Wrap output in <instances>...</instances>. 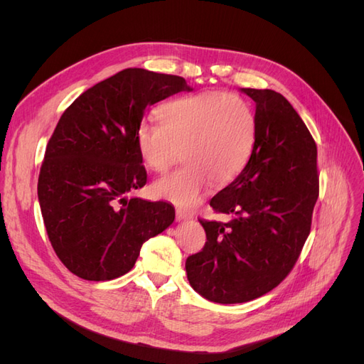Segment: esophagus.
<instances>
[{"label": "esophagus", "instance_id": "34e87169", "mask_svg": "<svg viewBox=\"0 0 364 364\" xmlns=\"http://www.w3.org/2000/svg\"><path fill=\"white\" fill-rule=\"evenodd\" d=\"M176 218L179 220V222H182V220H190L193 218V214L188 213V211H183V209H176Z\"/></svg>", "mask_w": 364, "mask_h": 364}]
</instances>
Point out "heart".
I'll use <instances>...</instances> for the list:
<instances>
[{
	"instance_id": "heart-1",
	"label": "heart",
	"mask_w": 364,
	"mask_h": 364,
	"mask_svg": "<svg viewBox=\"0 0 364 364\" xmlns=\"http://www.w3.org/2000/svg\"><path fill=\"white\" fill-rule=\"evenodd\" d=\"M136 146L147 167L167 171L182 156L185 167L153 185L158 197L194 206L209 183L223 186L245 170L257 139V118L241 97L203 92L161 107V121H141Z\"/></svg>"
}]
</instances>
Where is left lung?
<instances>
[{
  "mask_svg": "<svg viewBox=\"0 0 364 364\" xmlns=\"http://www.w3.org/2000/svg\"><path fill=\"white\" fill-rule=\"evenodd\" d=\"M241 92L255 102V146L238 178L209 202L230 220L200 218L205 247L185 262L191 287L217 304L253 301L285 279L318 197L317 147L302 118L279 92Z\"/></svg>",
  "mask_w": 364,
  "mask_h": 364,
  "instance_id": "1",
  "label": "left lung"
}]
</instances>
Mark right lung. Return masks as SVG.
<instances>
[{
    "mask_svg": "<svg viewBox=\"0 0 364 364\" xmlns=\"http://www.w3.org/2000/svg\"><path fill=\"white\" fill-rule=\"evenodd\" d=\"M181 91H191L183 77L127 68L62 114L43 156L38 197L51 246L75 277H123L142 243L174 222L173 205L127 194L147 182L135 138L144 111Z\"/></svg>",
    "mask_w": 364,
    "mask_h": 364,
    "instance_id": "1",
    "label": "right lung"
}]
</instances>
